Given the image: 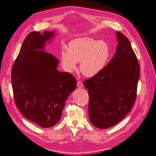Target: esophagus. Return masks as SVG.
Masks as SVG:
<instances>
[{
    "mask_svg": "<svg viewBox=\"0 0 156 156\" xmlns=\"http://www.w3.org/2000/svg\"><path fill=\"white\" fill-rule=\"evenodd\" d=\"M77 87L78 88H82L83 87V84L81 81H78L77 82Z\"/></svg>",
    "mask_w": 156,
    "mask_h": 156,
    "instance_id": "34e87169",
    "label": "esophagus"
}]
</instances>
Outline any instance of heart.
I'll return each instance as SVG.
<instances>
[{
    "label": "heart",
    "mask_w": 156,
    "mask_h": 156,
    "mask_svg": "<svg viewBox=\"0 0 156 156\" xmlns=\"http://www.w3.org/2000/svg\"><path fill=\"white\" fill-rule=\"evenodd\" d=\"M109 54L108 46L103 41L83 37L71 41L67 51L61 52V59L65 71L72 72L76 68V62H80L83 75L93 77L104 69Z\"/></svg>",
    "instance_id": "obj_1"
}]
</instances>
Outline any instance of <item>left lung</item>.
<instances>
[{
	"label": "left lung",
	"instance_id": "1",
	"mask_svg": "<svg viewBox=\"0 0 156 156\" xmlns=\"http://www.w3.org/2000/svg\"><path fill=\"white\" fill-rule=\"evenodd\" d=\"M118 45L109 64L84 81L88 90L89 119L100 129L116 125L129 112L136 97L140 65L128 38L116 32Z\"/></svg>",
	"mask_w": 156,
	"mask_h": 156
}]
</instances>
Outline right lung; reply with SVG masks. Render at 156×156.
I'll return each instance as SVG.
<instances>
[{
	"instance_id": "right-lung-1",
	"label": "right lung",
	"mask_w": 156,
	"mask_h": 156,
	"mask_svg": "<svg viewBox=\"0 0 156 156\" xmlns=\"http://www.w3.org/2000/svg\"><path fill=\"white\" fill-rule=\"evenodd\" d=\"M55 31H34L24 39L12 68L15 104L23 115L42 128L53 126L60 120L76 80L71 74L57 69L59 60L44 51Z\"/></svg>"
}]
</instances>
